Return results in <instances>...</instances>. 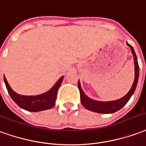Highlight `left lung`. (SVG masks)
<instances>
[{
	"label": "left lung",
	"instance_id": "8db88e82",
	"mask_svg": "<svg viewBox=\"0 0 146 146\" xmlns=\"http://www.w3.org/2000/svg\"><path fill=\"white\" fill-rule=\"evenodd\" d=\"M127 45L129 46L131 49V53L134 56V80L133 85L131 86V90H129L127 94L123 96V98H119L115 101H96L94 99L88 98L85 93L82 90L81 87L80 82H78V87L80 91V98H81V103L83 105V107L90 110V111L98 112V113H104V114H110V113H114L115 111H119V109L123 108L125 104H127L128 101L130 100L131 96L134 94L135 89L137 86V81H138V76H139V67H138V63H137V59L136 53L134 52V48L131 46L130 44L127 42Z\"/></svg>",
	"mask_w": 146,
	"mask_h": 146
}]
</instances>
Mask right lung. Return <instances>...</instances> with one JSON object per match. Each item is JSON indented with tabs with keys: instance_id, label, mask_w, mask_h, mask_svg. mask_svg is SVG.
Masks as SVG:
<instances>
[{
	"instance_id": "right-lung-1",
	"label": "right lung",
	"mask_w": 146,
	"mask_h": 146,
	"mask_svg": "<svg viewBox=\"0 0 146 146\" xmlns=\"http://www.w3.org/2000/svg\"><path fill=\"white\" fill-rule=\"evenodd\" d=\"M63 79L64 76H62L48 91L45 92L44 94L35 96H25L15 93L9 86V82L4 75V81L7 90L12 100L15 101V104H18L20 108L24 110L34 112L49 109L54 106L56 100L57 91L63 82Z\"/></svg>"
}]
</instances>
